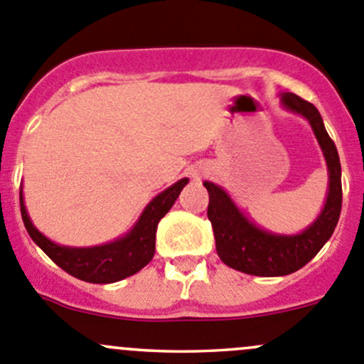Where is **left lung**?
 <instances>
[{"mask_svg": "<svg viewBox=\"0 0 364 364\" xmlns=\"http://www.w3.org/2000/svg\"><path fill=\"white\" fill-rule=\"evenodd\" d=\"M280 104L285 111L299 114L310 123L328 165V196L317 218L299 234L269 232L245 216L222 186L204 181L216 253L223 264L253 277H285L301 269L328 243L341 211L340 156L326 132L321 112L294 93H280Z\"/></svg>", "mask_w": 364, "mask_h": 364, "instance_id": "1", "label": "left lung"}]
</instances>
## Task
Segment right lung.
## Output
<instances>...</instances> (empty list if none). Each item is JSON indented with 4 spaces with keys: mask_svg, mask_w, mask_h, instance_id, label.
I'll return each mask as SVG.
<instances>
[{
    "mask_svg": "<svg viewBox=\"0 0 364 364\" xmlns=\"http://www.w3.org/2000/svg\"><path fill=\"white\" fill-rule=\"evenodd\" d=\"M188 183V178L179 179L167 190L159 193L144 208L135 225L124 236L97 247H65L43 236L28 215L24 205L23 186H21V215L31 240L47 253L50 260L58 264L79 280L90 284H114L123 278L132 277L141 271L155 255V237L159 222L168 213L172 204L179 197L181 190Z\"/></svg>",
    "mask_w": 364,
    "mask_h": 364,
    "instance_id": "right-lung-1",
    "label": "right lung"
}]
</instances>
